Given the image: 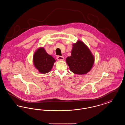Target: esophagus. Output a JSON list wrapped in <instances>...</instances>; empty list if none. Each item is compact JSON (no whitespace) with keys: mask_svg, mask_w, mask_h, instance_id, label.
<instances>
[{"mask_svg":"<svg viewBox=\"0 0 125 125\" xmlns=\"http://www.w3.org/2000/svg\"><path fill=\"white\" fill-rule=\"evenodd\" d=\"M57 59L58 60L61 61V60H64V57L63 56H58L57 57Z\"/></svg>","mask_w":125,"mask_h":125,"instance_id":"34e87169","label":"esophagus"}]
</instances>
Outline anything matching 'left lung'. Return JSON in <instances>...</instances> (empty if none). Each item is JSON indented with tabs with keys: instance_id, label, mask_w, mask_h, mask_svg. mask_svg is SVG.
Wrapping results in <instances>:
<instances>
[{
	"instance_id": "obj_1",
	"label": "left lung",
	"mask_w": 125,
	"mask_h": 125,
	"mask_svg": "<svg viewBox=\"0 0 125 125\" xmlns=\"http://www.w3.org/2000/svg\"><path fill=\"white\" fill-rule=\"evenodd\" d=\"M94 60L89 48L83 42L78 40L73 44L71 55L66 59V62L73 73L84 74L90 71Z\"/></svg>"
}]
</instances>
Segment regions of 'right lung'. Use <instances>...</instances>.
<instances>
[{
    "instance_id": "obj_1",
    "label": "right lung",
    "mask_w": 125,
    "mask_h": 125,
    "mask_svg": "<svg viewBox=\"0 0 125 125\" xmlns=\"http://www.w3.org/2000/svg\"><path fill=\"white\" fill-rule=\"evenodd\" d=\"M33 61L35 67L42 73H46L50 71L56 61L43 47L36 50L33 57Z\"/></svg>"
}]
</instances>
